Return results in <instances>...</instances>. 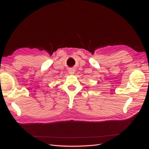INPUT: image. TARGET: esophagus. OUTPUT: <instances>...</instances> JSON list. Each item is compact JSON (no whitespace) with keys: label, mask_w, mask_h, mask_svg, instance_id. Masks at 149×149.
<instances>
[{"label":"esophagus","mask_w":149,"mask_h":149,"mask_svg":"<svg viewBox=\"0 0 149 149\" xmlns=\"http://www.w3.org/2000/svg\"><path fill=\"white\" fill-rule=\"evenodd\" d=\"M74 70L73 69V68H71L69 70V73L70 74H73L74 73Z\"/></svg>","instance_id":"obj_1"}]
</instances>
